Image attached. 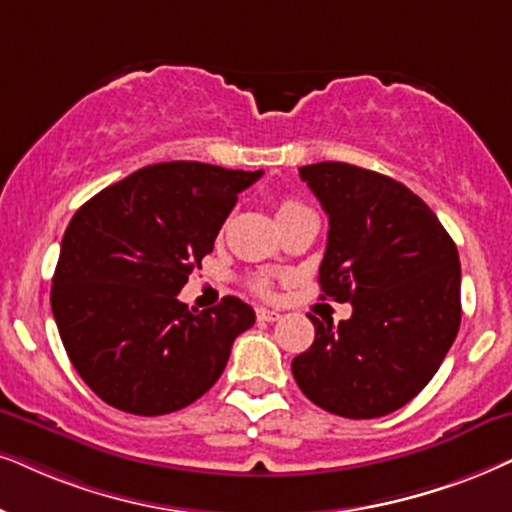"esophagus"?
<instances>
[{"label": "esophagus", "mask_w": 512, "mask_h": 512, "mask_svg": "<svg viewBox=\"0 0 512 512\" xmlns=\"http://www.w3.org/2000/svg\"><path fill=\"white\" fill-rule=\"evenodd\" d=\"M278 316H281V314H278V312H271V309H264V307H260V309H257V319H260V321H278Z\"/></svg>", "instance_id": "esophagus-1"}]
</instances>
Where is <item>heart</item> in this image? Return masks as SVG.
<instances>
[{"label": "heart", "mask_w": 512, "mask_h": 512, "mask_svg": "<svg viewBox=\"0 0 512 512\" xmlns=\"http://www.w3.org/2000/svg\"><path fill=\"white\" fill-rule=\"evenodd\" d=\"M300 208H304V205L297 203V200L283 198L281 203H278V208H276V217H281V215H288V212H293V210H300ZM252 288H255L257 293L267 295V293H269V281H267V278H257V281L252 283Z\"/></svg>", "instance_id": "1"}]
</instances>
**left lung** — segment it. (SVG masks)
<instances>
[{"label": "left lung", "instance_id": "obj_1", "mask_svg": "<svg viewBox=\"0 0 512 512\" xmlns=\"http://www.w3.org/2000/svg\"><path fill=\"white\" fill-rule=\"evenodd\" d=\"M328 215L323 295L352 302L333 326L309 316L314 342L295 383L342 418L401 409L437 373L461 326V262L435 212L385 174L347 163L300 167Z\"/></svg>", "mask_w": 512, "mask_h": 512}]
</instances>
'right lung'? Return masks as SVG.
I'll use <instances>...</instances> for the list:
<instances>
[{
    "mask_svg": "<svg viewBox=\"0 0 512 512\" xmlns=\"http://www.w3.org/2000/svg\"><path fill=\"white\" fill-rule=\"evenodd\" d=\"M260 177L193 160L148 165L70 219L51 312L75 371L106 404L163 416L217 383L255 312L231 295L189 312L177 295L212 252L238 193Z\"/></svg>",
    "mask_w": 512,
    "mask_h": 512,
    "instance_id": "add662e5",
    "label": "right lung"
}]
</instances>
